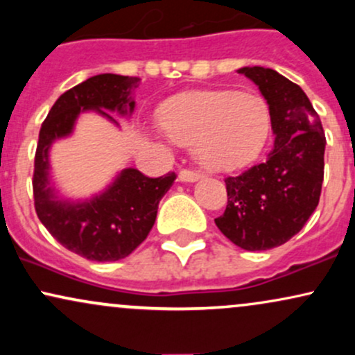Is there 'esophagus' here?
<instances>
[{
  "label": "esophagus",
  "mask_w": 355,
  "mask_h": 355,
  "mask_svg": "<svg viewBox=\"0 0 355 355\" xmlns=\"http://www.w3.org/2000/svg\"><path fill=\"white\" fill-rule=\"evenodd\" d=\"M200 177H202L200 173H198V172H191V170H182V172L178 173V178H180L182 182H189V183L200 180Z\"/></svg>",
  "instance_id": "34e87169"
}]
</instances>
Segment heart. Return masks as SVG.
Wrapping results in <instances>:
<instances>
[{
    "instance_id": "b5f03b06",
    "label": "heart",
    "mask_w": 355,
    "mask_h": 355,
    "mask_svg": "<svg viewBox=\"0 0 355 355\" xmlns=\"http://www.w3.org/2000/svg\"><path fill=\"white\" fill-rule=\"evenodd\" d=\"M158 121L175 144L193 145L197 162L211 172H230L255 160L270 130L259 96L225 89L175 96L160 108Z\"/></svg>"
}]
</instances>
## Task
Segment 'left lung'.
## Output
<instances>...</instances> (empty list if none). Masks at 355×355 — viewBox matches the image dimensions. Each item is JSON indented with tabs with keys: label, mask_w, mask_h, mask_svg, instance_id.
Returning <instances> with one entry per match:
<instances>
[{
	"label": "left lung",
	"mask_w": 355,
	"mask_h": 355,
	"mask_svg": "<svg viewBox=\"0 0 355 355\" xmlns=\"http://www.w3.org/2000/svg\"><path fill=\"white\" fill-rule=\"evenodd\" d=\"M239 73L267 100L275 141L263 164L225 178L229 202L215 223L243 250H268L299 234L319 205L325 135L299 85L263 67Z\"/></svg>",
	"instance_id": "obj_1"
}]
</instances>
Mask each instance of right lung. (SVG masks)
Returning a JSON list of instances; mask_svg holds the SVG:
<instances>
[{
	"instance_id": "right-lung-1",
	"label": "right lung",
	"mask_w": 355,
	"mask_h": 355,
	"mask_svg": "<svg viewBox=\"0 0 355 355\" xmlns=\"http://www.w3.org/2000/svg\"><path fill=\"white\" fill-rule=\"evenodd\" d=\"M138 85L137 76H92L55 101L40 130L33 173L36 215L61 245L95 262L125 259L144 242L157 218L158 203L177 177L166 173L150 178L137 168H125L92 198L70 200L61 197L51 182L50 150L56 140L71 135L85 112H96L118 126L108 112L132 115Z\"/></svg>"
}]
</instances>
